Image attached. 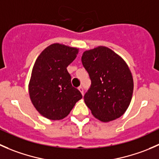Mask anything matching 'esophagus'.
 I'll return each mask as SVG.
<instances>
[{
  "instance_id": "obj_1",
  "label": "esophagus",
  "mask_w": 159,
  "mask_h": 159,
  "mask_svg": "<svg viewBox=\"0 0 159 159\" xmlns=\"http://www.w3.org/2000/svg\"><path fill=\"white\" fill-rule=\"evenodd\" d=\"M78 90H79L80 92H81V94H82V95H83V94H84V89H83V87L80 86V87L78 88Z\"/></svg>"
}]
</instances>
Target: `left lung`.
I'll list each match as a JSON object with an SVG mask.
<instances>
[{"label":"left lung","instance_id":"1","mask_svg":"<svg viewBox=\"0 0 159 159\" xmlns=\"http://www.w3.org/2000/svg\"><path fill=\"white\" fill-rule=\"evenodd\" d=\"M81 61L91 81L84 100L92 115L102 122L120 118L129 108L134 89L126 62L105 46L85 51Z\"/></svg>","mask_w":159,"mask_h":159}]
</instances>
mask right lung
<instances>
[{"label":"right lung","mask_w":159,"mask_h":159,"mask_svg":"<svg viewBox=\"0 0 159 159\" xmlns=\"http://www.w3.org/2000/svg\"><path fill=\"white\" fill-rule=\"evenodd\" d=\"M79 49L54 43L37 57L28 84L30 101L36 110L48 119L61 120L68 116L80 99L67 67L76 58Z\"/></svg>","instance_id":"1"}]
</instances>
